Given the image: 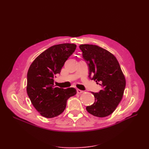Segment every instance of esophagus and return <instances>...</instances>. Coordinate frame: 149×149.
Returning a JSON list of instances; mask_svg holds the SVG:
<instances>
[{
    "label": "esophagus",
    "instance_id": "esophagus-1",
    "mask_svg": "<svg viewBox=\"0 0 149 149\" xmlns=\"http://www.w3.org/2000/svg\"><path fill=\"white\" fill-rule=\"evenodd\" d=\"M83 93V91H81V90H80L79 89H77V93L78 94H81V93Z\"/></svg>",
    "mask_w": 149,
    "mask_h": 149
}]
</instances>
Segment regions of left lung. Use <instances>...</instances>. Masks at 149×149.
<instances>
[{
  "instance_id": "left-lung-1",
  "label": "left lung",
  "mask_w": 149,
  "mask_h": 149,
  "mask_svg": "<svg viewBox=\"0 0 149 149\" xmlns=\"http://www.w3.org/2000/svg\"><path fill=\"white\" fill-rule=\"evenodd\" d=\"M83 56L88 63L92 79L102 89L92 93L95 97L94 104L86 107L89 114L99 118L109 116L116 109L123 98L125 78L115 56L109 51L94 45H81Z\"/></svg>"
}]
</instances>
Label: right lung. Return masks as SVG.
I'll list each match as a JSON object with an SVG mask.
<instances>
[{"instance_id":"1","label":"right lung","mask_w":149,"mask_h":149,"mask_svg":"<svg viewBox=\"0 0 149 149\" xmlns=\"http://www.w3.org/2000/svg\"><path fill=\"white\" fill-rule=\"evenodd\" d=\"M76 45L62 43L42 52L31 63L27 73L26 92L34 107L47 118L59 116L65 109L66 101L74 96V88L55 87L53 78L76 49Z\"/></svg>"}]
</instances>
